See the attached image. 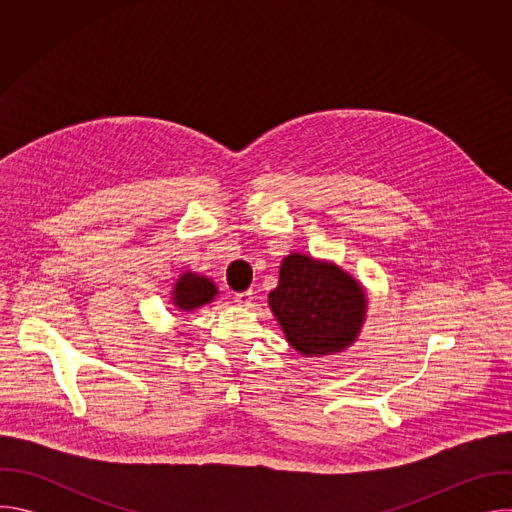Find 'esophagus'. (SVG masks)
<instances>
[{
	"label": "esophagus",
	"instance_id": "obj_1",
	"mask_svg": "<svg viewBox=\"0 0 512 512\" xmlns=\"http://www.w3.org/2000/svg\"><path fill=\"white\" fill-rule=\"evenodd\" d=\"M235 302H237L239 306H243V308L251 306V302H253V291H241V294H235Z\"/></svg>",
	"mask_w": 512,
	"mask_h": 512
}]
</instances>
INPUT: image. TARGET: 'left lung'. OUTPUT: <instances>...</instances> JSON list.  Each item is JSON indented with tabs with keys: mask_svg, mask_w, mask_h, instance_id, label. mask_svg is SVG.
<instances>
[{
	"mask_svg": "<svg viewBox=\"0 0 512 512\" xmlns=\"http://www.w3.org/2000/svg\"><path fill=\"white\" fill-rule=\"evenodd\" d=\"M367 304L350 273L302 253L281 261L279 283L269 294V308L287 342L304 356L346 350L358 338Z\"/></svg>",
	"mask_w": 512,
	"mask_h": 512,
	"instance_id": "8db88e82",
	"label": "left lung"
}]
</instances>
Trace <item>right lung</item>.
<instances>
[{
  "label": "right lung",
  "instance_id": "add662e5",
  "mask_svg": "<svg viewBox=\"0 0 512 512\" xmlns=\"http://www.w3.org/2000/svg\"><path fill=\"white\" fill-rule=\"evenodd\" d=\"M216 296H218V289L208 277L186 271L174 283L172 304L182 312H194L196 308L210 304Z\"/></svg>",
  "mask_w": 512,
  "mask_h": 512
}]
</instances>
